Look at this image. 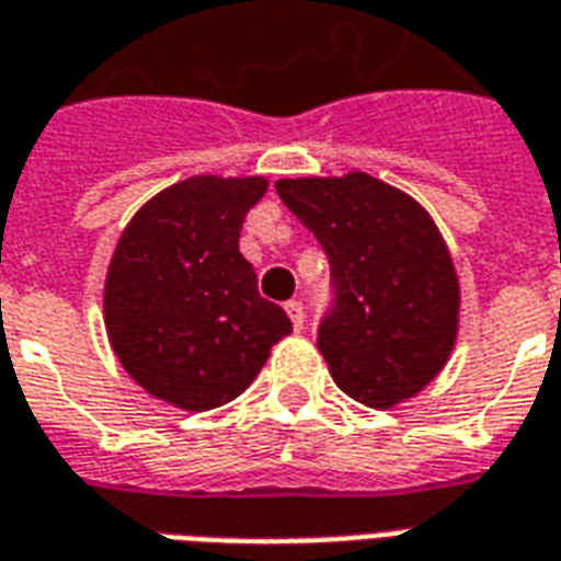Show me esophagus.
<instances>
[{
  "label": "esophagus",
  "instance_id": "1",
  "mask_svg": "<svg viewBox=\"0 0 561 561\" xmlns=\"http://www.w3.org/2000/svg\"><path fill=\"white\" fill-rule=\"evenodd\" d=\"M285 312L291 318L294 330H302V323H306V309H302L300 300H288L285 302Z\"/></svg>",
  "mask_w": 561,
  "mask_h": 561
}]
</instances>
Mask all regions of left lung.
<instances>
[{"instance_id":"1","label":"left lung","mask_w":561,"mask_h":561,"mask_svg":"<svg viewBox=\"0 0 561 561\" xmlns=\"http://www.w3.org/2000/svg\"><path fill=\"white\" fill-rule=\"evenodd\" d=\"M276 193L330 261L318 347L339 389L365 408L416 396L458 333V279L437 226L363 172L279 181Z\"/></svg>"}]
</instances>
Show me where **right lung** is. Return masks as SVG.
I'll use <instances>...</instances> for the list:
<instances>
[{
  "instance_id": "add662e5",
  "label": "right lung",
  "mask_w": 561,
  "mask_h": 561,
  "mask_svg": "<svg viewBox=\"0 0 561 561\" xmlns=\"http://www.w3.org/2000/svg\"><path fill=\"white\" fill-rule=\"evenodd\" d=\"M264 178H186L133 217L112 255L103 312L127 375L184 410L238 398L291 333L240 255Z\"/></svg>"
}]
</instances>
